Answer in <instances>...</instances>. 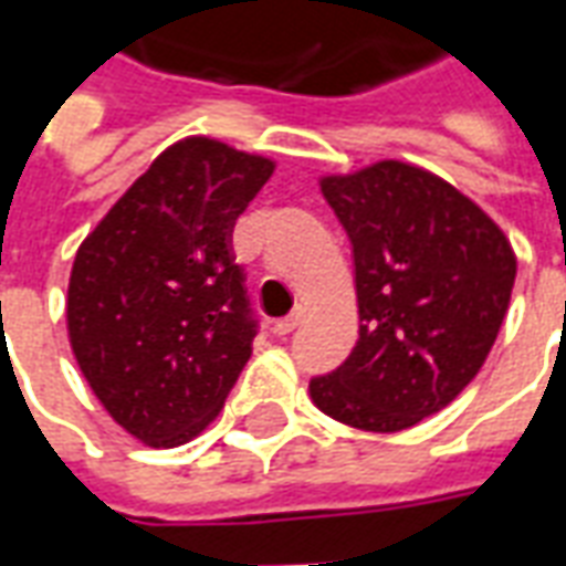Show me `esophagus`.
<instances>
[{"label": "esophagus", "mask_w": 566, "mask_h": 566, "mask_svg": "<svg viewBox=\"0 0 566 566\" xmlns=\"http://www.w3.org/2000/svg\"><path fill=\"white\" fill-rule=\"evenodd\" d=\"M303 321H306V308L296 306L294 312L287 315V318H282V321H279V324H275V333H279V336H287V333H294L296 327L303 324Z\"/></svg>", "instance_id": "34e87169"}]
</instances>
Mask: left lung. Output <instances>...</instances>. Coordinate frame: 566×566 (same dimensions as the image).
<instances>
[{
    "mask_svg": "<svg viewBox=\"0 0 566 566\" xmlns=\"http://www.w3.org/2000/svg\"><path fill=\"white\" fill-rule=\"evenodd\" d=\"M321 190L352 242L360 331L308 391L343 424L394 433L458 397L510 308L506 235L449 181L385 160Z\"/></svg>",
    "mask_w": 566,
    "mask_h": 566,
    "instance_id": "obj_1",
    "label": "left lung"
}]
</instances>
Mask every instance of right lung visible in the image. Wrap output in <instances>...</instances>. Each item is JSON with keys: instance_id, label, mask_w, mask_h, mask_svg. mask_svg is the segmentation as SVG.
<instances>
[{"instance_id": "add662e5", "label": "right lung", "mask_w": 566, "mask_h": 566, "mask_svg": "<svg viewBox=\"0 0 566 566\" xmlns=\"http://www.w3.org/2000/svg\"><path fill=\"white\" fill-rule=\"evenodd\" d=\"M272 163L214 139L166 148L81 242L69 339L84 379L154 449L193 439L251 357L258 318L230 251Z\"/></svg>"}]
</instances>
